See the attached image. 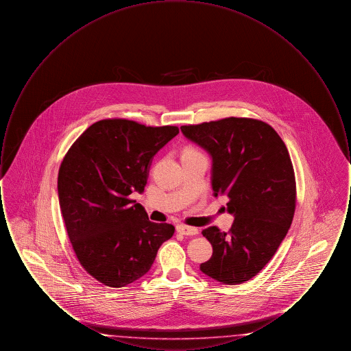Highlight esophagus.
I'll use <instances>...</instances> for the list:
<instances>
[{"mask_svg": "<svg viewBox=\"0 0 351 351\" xmlns=\"http://www.w3.org/2000/svg\"><path fill=\"white\" fill-rule=\"evenodd\" d=\"M176 230H178V233L183 234V235H196V234H199L197 228H192V226H186V225H178Z\"/></svg>", "mask_w": 351, "mask_h": 351, "instance_id": "1", "label": "esophagus"}]
</instances>
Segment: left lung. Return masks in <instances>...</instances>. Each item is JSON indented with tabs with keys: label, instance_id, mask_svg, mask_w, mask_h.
I'll return each mask as SVG.
<instances>
[{
	"label": "left lung",
	"instance_id": "obj_1",
	"mask_svg": "<svg viewBox=\"0 0 351 351\" xmlns=\"http://www.w3.org/2000/svg\"><path fill=\"white\" fill-rule=\"evenodd\" d=\"M212 158L213 195L229 199L230 230H202L212 243L200 269L222 284L250 280L279 249L296 206L293 166L282 138L268 123L229 117L180 128Z\"/></svg>",
	"mask_w": 351,
	"mask_h": 351
}]
</instances>
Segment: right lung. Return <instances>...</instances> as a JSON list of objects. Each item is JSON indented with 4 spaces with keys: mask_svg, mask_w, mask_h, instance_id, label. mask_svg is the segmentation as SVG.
I'll list each match as a JSON object with an SVG mask.
<instances>
[{
    "mask_svg": "<svg viewBox=\"0 0 351 351\" xmlns=\"http://www.w3.org/2000/svg\"><path fill=\"white\" fill-rule=\"evenodd\" d=\"M178 134L176 126L102 119L66 154L58 176L59 205L80 265L100 283L121 288L138 280L173 235L171 223L151 222L130 195L145 191L155 154Z\"/></svg>",
    "mask_w": 351,
    "mask_h": 351,
    "instance_id": "add662e5",
    "label": "right lung"
}]
</instances>
